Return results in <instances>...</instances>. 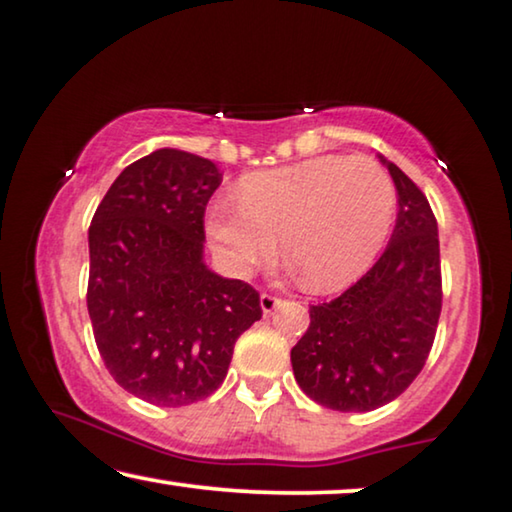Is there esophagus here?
<instances>
[{"label": "esophagus", "mask_w": 512, "mask_h": 512, "mask_svg": "<svg viewBox=\"0 0 512 512\" xmlns=\"http://www.w3.org/2000/svg\"><path fill=\"white\" fill-rule=\"evenodd\" d=\"M277 305H279V298H274V295H270V293H263V295H261V309H263V314H272V311L277 309Z\"/></svg>", "instance_id": "1"}]
</instances>
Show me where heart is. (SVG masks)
<instances>
[{
  "label": "heart",
  "instance_id": "1",
  "mask_svg": "<svg viewBox=\"0 0 512 512\" xmlns=\"http://www.w3.org/2000/svg\"><path fill=\"white\" fill-rule=\"evenodd\" d=\"M395 219V184L379 161L325 154L258 170L238 184V201L219 196L205 228L221 261L249 274L277 251L314 291H335L367 272Z\"/></svg>",
  "mask_w": 512,
  "mask_h": 512
}]
</instances>
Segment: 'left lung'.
Wrapping results in <instances>:
<instances>
[{"label": "left lung", "instance_id": "8db88e82", "mask_svg": "<svg viewBox=\"0 0 512 512\" xmlns=\"http://www.w3.org/2000/svg\"><path fill=\"white\" fill-rule=\"evenodd\" d=\"M397 224L383 256L339 298L311 305L293 346L295 381L332 411H374L425 367L441 314L439 226L422 191L392 161Z\"/></svg>", "mask_w": 512, "mask_h": 512}]
</instances>
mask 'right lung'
Wrapping results in <instances>:
<instances>
[{
  "mask_svg": "<svg viewBox=\"0 0 512 512\" xmlns=\"http://www.w3.org/2000/svg\"><path fill=\"white\" fill-rule=\"evenodd\" d=\"M219 168L161 147L110 184L90 226L87 311L113 379L154 406H187L226 379L261 318L249 284L205 263V205Z\"/></svg>",
  "mask_w": 512,
  "mask_h": 512,
  "instance_id": "1",
  "label": "right lung"
}]
</instances>
